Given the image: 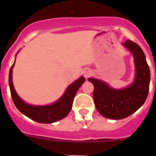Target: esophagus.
<instances>
[{"instance_id": "34e87169", "label": "esophagus", "mask_w": 156, "mask_h": 156, "mask_svg": "<svg viewBox=\"0 0 156 156\" xmlns=\"http://www.w3.org/2000/svg\"><path fill=\"white\" fill-rule=\"evenodd\" d=\"M83 74H84V76L86 78H89L91 75L93 74V71L91 70L90 69L87 68V69H84V72H83Z\"/></svg>"}]
</instances>
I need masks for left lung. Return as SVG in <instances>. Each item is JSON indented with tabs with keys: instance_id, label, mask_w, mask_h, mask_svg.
<instances>
[{
	"instance_id": "obj_1",
	"label": "left lung",
	"mask_w": 156,
	"mask_h": 156,
	"mask_svg": "<svg viewBox=\"0 0 156 156\" xmlns=\"http://www.w3.org/2000/svg\"><path fill=\"white\" fill-rule=\"evenodd\" d=\"M133 56L136 75L133 82L124 89H114L104 81L90 78L94 86L93 97L97 111L105 118L122 119L139 109L147 98L150 82V70L140 47L130 40L123 44Z\"/></svg>"
}]
</instances>
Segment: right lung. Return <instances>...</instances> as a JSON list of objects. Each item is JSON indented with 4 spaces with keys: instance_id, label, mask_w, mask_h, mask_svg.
<instances>
[{
    "instance_id": "obj_1",
    "label": "right lung",
    "mask_w": 156,
    "mask_h": 156,
    "mask_svg": "<svg viewBox=\"0 0 156 156\" xmlns=\"http://www.w3.org/2000/svg\"><path fill=\"white\" fill-rule=\"evenodd\" d=\"M15 62L11 66L9 72V85L12 100L19 111L29 119L39 123L50 124L64 119L70 112L74 97L79 87L85 81L83 76L74 81L69 86L60 99L51 105L48 106H32L25 103L16 92L12 81V68Z\"/></svg>"
}]
</instances>
